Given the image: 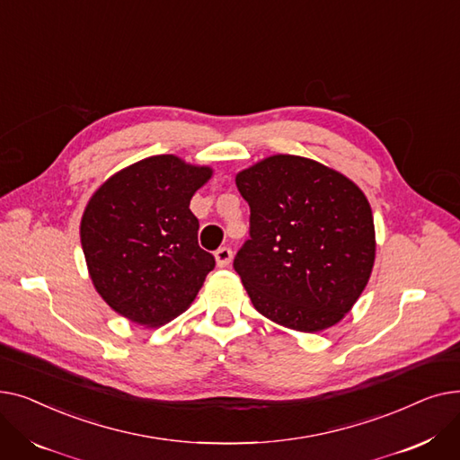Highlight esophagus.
<instances>
[{"label":"esophagus","mask_w":460,"mask_h":460,"mask_svg":"<svg viewBox=\"0 0 460 460\" xmlns=\"http://www.w3.org/2000/svg\"><path fill=\"white\" fill-rule=\"evenodd\" d=\"M214 257H216V264H217V267L224 269V267H227V264L231 262L233 252H231V248H220V250H216Z\"/></svg>","instance_id":"34e87169"}]
</instances>
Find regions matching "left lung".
<instances>
[{
	"label": "left lung",
	"instance_id": "left-lung-1",
	"mask_svg": "<svg viewBox=\"0 0 460 460\" xmlns=\"http://www.w3.org/2000/svg\"><path fill=\"white\" fill-rule=\"evenodd\" d=\"M250 205V238L233 267L253 307L298 332L340 323L364 291L375 262L367 198L315 160L274 155L236 175Z\"/></svg>",
	"mask_w": 460,
	"mask_h": 460
}]
</instances>
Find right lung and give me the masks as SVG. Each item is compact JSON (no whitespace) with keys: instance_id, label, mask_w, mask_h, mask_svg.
I'll return each mask as SVG.
<instances>
[{"instance_id":"1","label":"right lung","mask_w":460,"mask_h":460,"mask_svg":"<svg viewBox=\"0 0 460 460\" xmlns=\"http://www.w3.org/2000/svg\"><path fill=\"white\" fill-rule=\"evenodd\" d=\"M212 169L173 155L139 160L89 199L80 238L96 293L128 321L155 328L184 313L214 257L198 244L190 199Z\"/></svg>"}]
</instances>
